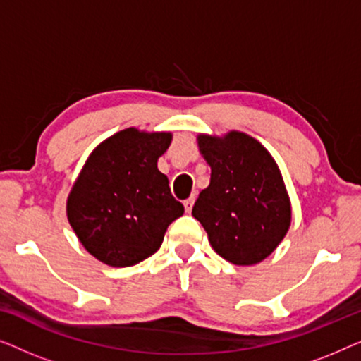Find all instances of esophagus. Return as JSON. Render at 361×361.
I'll list each match as a JSON object with an SVG mask.
<instances>
[{
    "instance_id": "esophagus-1",
    "label": "esophagus",
    "mask_w": 361,
    "mask_h": 361,
    "mask_svg": "<svg viewBox=\"0 0 361 361\" xmlns=\"http://www.w3.org/2000/svg\"><path fill=\"white\" fill-rule=\"evenodd\" d=\"M194 202H195V197H189V199H187V200L184 202V207H185L187 214H190V212H192V207H194Z\"/></svg>"
}]
</instances>
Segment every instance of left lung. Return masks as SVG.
<instances>
[{
  "mask_svg": "<svg viewBox=\"0 0 361 361\" xmlns=\"http://www.w3.org/2000/svg\"><path fill=\"white\" fill-rule=\"evenodd\" d=\"M197 142L212 174L192 215L221 258L236 266L261 263L278 248L293 219L278 164L258 140L241 131L199 135Z\"/></svg>",
  "mask_w": 361,
  "mask_h": 361,
  "instance_id": "1",
  "label": "left lung"
}]
</instances>
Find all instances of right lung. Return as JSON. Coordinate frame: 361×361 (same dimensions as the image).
<instances>
[{
  "label": "right lung",
  "mask_w": 361,
  "mask_h": 361,
  "mask_svg": "<svg viewBox=\"0 0 361 361\" xmlns=\"http://www.w3.org/2000/svg\"><path fill=\"white\" fill-rule=\"evenodd\" d=\"M172 133L126 128L102 141L67 197V220L88 253L113 268L154 255L184 205L171 194L157 159Z\"/></svg>",
  "instance_id": "1"
}]
</instances>
